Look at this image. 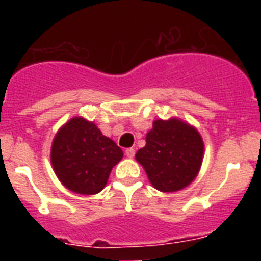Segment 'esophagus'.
Masks as SVG:
<instances>
[{
	"mask_svg": "<svg viewBox=\"0 0 261 261\" xmlns=\"http://www.w3.org/2000/svg\"><path fill=\"white\" fill-rule=\"evenodd\" d=\"M125 154H126V156H128V158H133V156H135V154H136L135 147H128V149L125 150Z\"/></svg>",
	"mask_w": 261,
	"mask_h": 261,
	"instance_id": "obj_1",
	"label": "esophagus"
}]
</instances>
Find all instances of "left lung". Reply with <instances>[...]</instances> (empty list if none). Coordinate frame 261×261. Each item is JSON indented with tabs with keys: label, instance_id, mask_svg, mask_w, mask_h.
<instances>
[{
	"label": "left lung",
	"instance_id": "1",
	"mask_svg": "<svg viewBox=\"0 0 261 261\" xmlns=\"http://www.w3.org/2000/svg\"><path fill=\"white\" fill-rule=\"evenodd\" d=\"M202 153V138L195 128L177 119L156 120L136 159L144 166L154 188L175 192L195 179Z\"/></svg>",
	"mask_w": 261,
	"mask_h": 261
}]
</instances>
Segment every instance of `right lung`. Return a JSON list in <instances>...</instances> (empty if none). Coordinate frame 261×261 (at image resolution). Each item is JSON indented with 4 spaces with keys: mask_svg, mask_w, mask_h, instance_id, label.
<instances>
[{
    "mask_svg": "<svg viewBox=\"0 0 261 261\" xmlns=\"http://www.w3.org/2000/svg\"><path fill=\"white\" fill-rule=\"evenodd\" d=\"M123 150L106 137L94 123L74 117L57 132L50 161L57 177L68 190L81 195H95L107 184Z\"/></svg>",
    "mask_w": 261,
    "mask_h": 261,
    "instance_id": "add662e5",
    "label": "right lung"
}]
</instances>
